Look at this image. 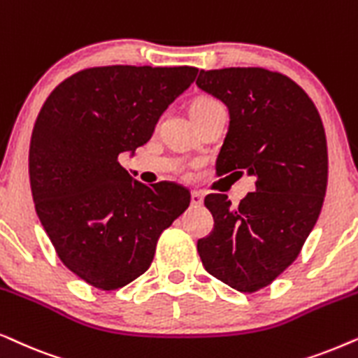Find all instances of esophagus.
<instances>
[{"label":"esophagus","instance_id":"obj_1","mask_svg":"<svg viewBox=\"0 0 358 358\" xmlns=\"http://www.w3.org/2000/svg\"><path fill=\"white\" fill-rule=\"evenodd\" d=\"M203 204V194L198 192H192V206L199 208Z\"/></svg>","mask_w":358,"mask_h":358}]
</instances>
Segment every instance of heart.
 Instances as JSON below:
<instances>
[{
	"label": "heart",
	"instance_id": "1",
	"mask_svg": "<svg viewBox=\"0 0 358 358\" xmlns=\"http://www.w3.org/2000/svg\"><path fill=\"white\" fill-rule=\"evenodd\" d=\"M216 103H217L216 99H211V98H198L196 101H193L192 109L203 108V106H211V104H216Z\"/></svg>",
	"mask_w": 358,
	"mask_h": 358
}]
</instances>
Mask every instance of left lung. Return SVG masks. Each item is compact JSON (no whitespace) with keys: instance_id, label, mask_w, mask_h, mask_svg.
I'll use <instances>...</instances> for the list:
<instances>
[{"instance_id":"8db88e82","label":"left lung","mask_w":358,"mask_h":358,"mask_svg":"<svg viewBox=\"0 0 358 358\" xmlns=\"http://www.w3.org/2000/svg\"><path fill=\"white\" fill-rule=\"evenodd\" d=\"M196 85L221 99L231 117L217 176L255 178V192L237 208L226 194L204 198L214 229L198 241V254L222 283L259 292L296 260L317 221L327 188L326 132L311 98L278 71L201 70Z\"/></svg>"}]
</instances>
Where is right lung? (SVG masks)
<instances>
[{"instance_id":"add662e5","label":"right lung","mask_w":358,"mask_h":358,"mask_svg":"<svg viewBox=\"0 0 358 358\" xmlns=\"http://www.w3.org/2000/svg\"><path fill=\"white\" fill-rule=\"evenodd\" d=\"M196 75L187 65L93 66L41 108L29 147L37 216L62 264L94 288L111 292L144 273L162 232L188 208L187 188L147 187L117 159L147 144Z\"/></svg>"}]
</instances>
